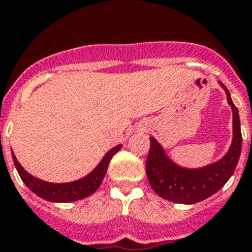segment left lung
Wrapping results in <instances>:
<instances>
[{"mask_svg": "<svg viewBox=\"0 0 252 252\" xmlns=\"http://www.w3.org/2000/svg\"><path fill=\"white\" fill-rule=\"evenodd\" d=\"M220 85L225 91L233 111V141L228 153L220 160L202 168H184L173 163L158 141L150 137L146 175L151 188L159 197L175 203H198L221 189L234 172L242 149L241 123L238 108L233 103L230 93L224 84L220 83Z\"/></svg>", "mask_w": 252, "mask_h": 252, "instance_id": "8db88e82", "label": "left lung"}]
</instances>
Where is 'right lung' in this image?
Wrapping results in <instances>:
<instances>
[{
    "mask_svg": "<svg viewBox=\"0 0 252 252\" xmlns=\"http://www.w3.org/2000/svg\"><path fill=\"white\" fill-rule=\"evenodd\" d=\"M120 149H122V145L112 147L111 150L107 151V154L103 157V159L99 161V164L89 175H87L83 179L77 180V181L66 184H53L48 183V181H42L40 179H36V177H33V176L27 172L26 169L20 165L19 161L16 160L14 153L13 160L22 181L36 195H38L42 199L49 200V202L67 203V202H75V200L84 199V198L89 197V195H92L99 188L102 180H103L106 172H107L108 163H110L112 157Z\"/></svg>",
    "mask_w": 252,
    "mask_h": 252,
    "instance_id": "right-lung-1",
    "label": "right lung"
}]
</instances>
